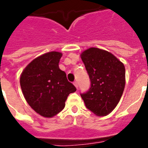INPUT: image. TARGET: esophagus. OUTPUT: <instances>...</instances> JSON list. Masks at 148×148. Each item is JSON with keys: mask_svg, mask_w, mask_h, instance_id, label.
I'll return each mask as SVG.
<instances>
[{"mask_svg": "<svg viewBox=\"0 0 148 148\" xmlns=\"http://www.w3.org/2000/svg\"><path fill=\"white\" fill-rule=\"evenodd\" d=\"M74 85L75 86V87L77 88V89H78V84H77V82H74Z\"/></svg>", "mask_w": 148, "mask_h": 148, "instance_id": "obj_1", "label": "esophagus"}]
</instances>
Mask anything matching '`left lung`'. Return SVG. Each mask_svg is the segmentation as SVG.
Returning <instances> with one entry per match:
<instances>
[{
    "label": "left lung",
    "mask_w": 148,
    "mask_h": 148,
    "mask_svg": "<svg viewBox=\"0 0 148 148\" xmlns=\"http://www.w3.org/2000/svg\"><path fill=\"white\" fill-rule=\"evenodd\" d=\"M80 57L91 81L89 91L80 95L93 114L106 116L116 108L123 95L125 66L112 53L95 47L84 50Z\"/></svg>",
    "instance_id": "8db88e82"
}]
</instances>
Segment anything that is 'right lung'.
<instances>
[{
    "label": "right lung",
    "mask_w": 148,
    "mask_h": 148,
    "mask_svg": "<svg viewBox=\"0 0 148 148\" xmlns=\"http://www.w3.org/2000/svg\"><path fill=\"white\" fill-rule=\"evenodd\" d=\"M62 53L56 51L40 56L25 67L20 76V86L26 101L40 116L50 118L65 106L70 93L77 89L67 80L59 67Z\"/></svg>",
    "instance_id": "add662e5"
}]
</instances>
